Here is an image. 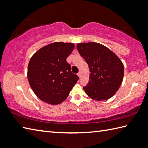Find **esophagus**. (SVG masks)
<instances>
[{"label":"esophagus","instance_id":"obj_1","mask_svg":"<svg viewBox=\"0 0 148 148\" xmlns=\"http://www.w3.org/2000/svg\"><path fill=\"white\" fill-rule=\"evenodd\" d=\"M77 75H78V76L79 77L81 76V72H79L78 74H77Z\"/></svg>","mask_w":148,"mask_h":148}]
</instances>
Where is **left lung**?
<instances>
[{
  "instance_id": "1",
  "label": "left lung",
  "mask_w": 148,
  "mask_h": 148,
  "mask_svg": "<svg viewBox=\"0 0 148 148\" xmlns=\"http://www.w3.org/2000/svg\"><path fill=\"white\" fill-rule=\"evenodd\" d=\"M77 49L91 72L89 82L83 87L86 93L97 101L112 98L123 81L124 66L121 59L100 43H80Z\"/></svg>"
}]
</instances>
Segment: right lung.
Returning <instances> with one entry per match:
<instances>
[{"mask_svg":"<svg viewBox=\"0 0 148 148\" xmlns=\"http://www.w3.org/2000/svg\"><path fill=\"white\" fill-rule=\"evenodd\" d=\"M74 49L73 43L54 42L42 47L30 58L27 79L41 100L60 104L69 95L79 78L71 70L66 58Z\"/></svg>","mask_w":148,"mask_h":148,"instance_id":"1","label":"right lung"}]
</instances>
